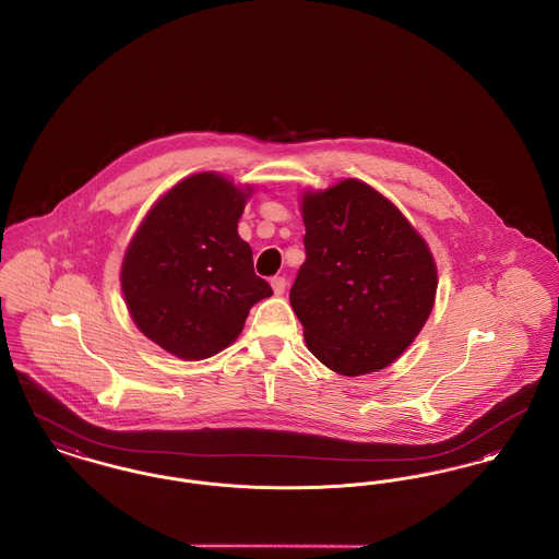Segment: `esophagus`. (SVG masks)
Returning a JSON list of instances; mask_svg holds the SVG:
<instances>
[{"label": "esophagus", "mask_w": 559, "mask_h": 559, "mask_svg": "<svg viewBox=\"0 0 559 559\" xmlns=\"http://www.w3.org/2000/svg\"><path fill=\"white\" fill-rule=\"evenodd\" d=\"M270 285H272L274 296H283V294H285V287H287V281H285L283 276H274V278L270 281Z\"/></svg>", "instance_id": "obj_1"}]
</instances>
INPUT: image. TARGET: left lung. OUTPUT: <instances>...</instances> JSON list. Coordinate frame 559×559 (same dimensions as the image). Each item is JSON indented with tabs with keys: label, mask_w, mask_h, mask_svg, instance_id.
I'll use <instances>...</instances> for the list:
<instances>
[{
	"label": "left lung",
	"mask_w": 559,
	"mask_h": 559,
	"mask_svg": "<svg viewBox=\"0 0 559 559\" xmlns=\"http://www.w3.org/2000/svg\"><path fill=\"white\" fill-rule=\"evenodd\" d=\"M306 262L289 301L310 353L342 376L401 357L435 304L437 265L389 198L344 179L301 198Z\"/></svg>",
	"instance_id": "obj_1"
}]
</instances>
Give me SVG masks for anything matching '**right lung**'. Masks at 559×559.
Here are the masks:
<instances>
[{"mask_svg": "<svg viewBox=\"0 0 559 559\" xmlns=\"http://www.w3.org/2000/svg\"><path fill=\"white\" fill-rule=\"evenodd\" d=\"M251 188L198 173L160 198L132 236L122 294L134 325L166 353L200 361L228 348L272 287L238 236Z\"/></svg>", "mask_w": 559, "mask_h": 559, "instance_id": "obj_1", "label": "right lung"}]
</instances>
